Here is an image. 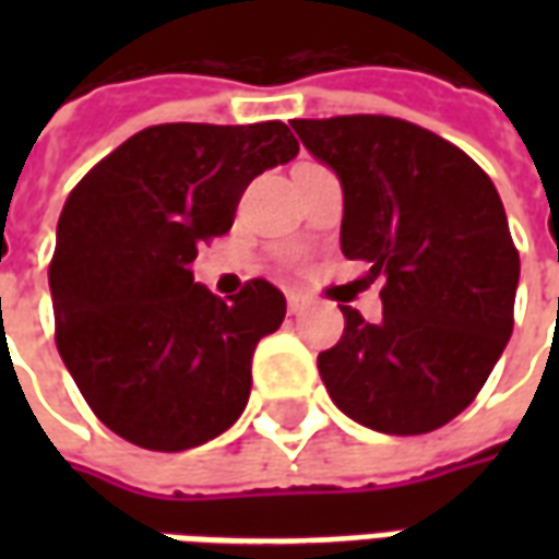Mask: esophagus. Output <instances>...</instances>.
<instances>
[{"instance_id":"esophagus-1","label":"esophagus","mask_w":559,"mask_h":559,"mask_svg":"<svg viewBox=\"0 0 559 559\" xmlns=\"http://www.w3.org/2000/svg\"><path fill=\"white\" fill-rule=\"evenodd\" d=\"M308 305L311 302H308V296H305V293H296V290L287 293V311H290V314H302Z\"/></svg>"}]
</instances>
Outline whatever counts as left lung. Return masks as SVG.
<instances>
[{
	"label": "left lung",
	"instance_id": "left-lung-1",
	"mask_svg": "<svg viewBox=\"0 0 559 559\" xmlns=\"http://www.w3.org/2000/svg\"><path fill=\"white\" fill-rule=\"evenodd\" d=\"M344 191L341 251L371 263L383 320L341 305L317 356L329 399L380 433H428L479 395L512 335L518 260L503 200L476 160L392 116L293 119Z\"/></svg>",
	"mask_w": 559,
	"mask_h": 559
}]
</instances>
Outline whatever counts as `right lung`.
<instances>
[{
    "mask_svg": "<svg viewBox=\"0 0 559 559\" xmlns=\"http://www.w3.org/2000/svg\"><path fill=\"white\" fill-rule=\"evenodd\" d=\"M296 152L284 122L152 126L66 200L50 263L56 347L92 413L128 443L182 452L242 416L284 293L254 278L224 302L194 284L191 263L197 245L230 230L251 179Z\"/></svg>",
    "mask_w": 559,
    "mask_h": 559,
    "instance_id": "add662e5",
    "label": "right lung"
}]
</instances>
